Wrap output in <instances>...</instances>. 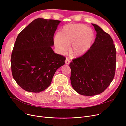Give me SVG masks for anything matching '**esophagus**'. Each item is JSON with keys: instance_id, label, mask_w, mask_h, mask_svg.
Segmentation results:
<instances>
[{"instance_id": "34e87169", "label": "esophagus", "mask_w": 126, "mask_h": 126, "mask_svg": "<svg viewBox=\"0 0 126 126\" xmlns=\"http://www.w3.org/2000/svg\"><path fill=\"white\" fill-rule=\"evenodd\" d=\"M65 63L66 64H69L70 63V60L68 58H67L65 60Z\"/></svg>"}]
</instances>
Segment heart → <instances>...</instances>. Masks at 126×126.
Segmentation results:
<instances>
[{
  "label": "heart",
  "mask_w": 126,
  "mask_h": 126,
  "mask_svg": "<svg viewBox=\"0 0 126 126\" xmlns=\"http://www.w3.org/2000/svg\"><path fill=\"white\" fill-rule=\"evenodd\" d=\"M92 29L81 24L64 26L58 35L54 38V44L58 50L63 54L66 52L71 45L70 53L74 57L81 56L90 49L94 39Z\"/></svg>",
  "instance_id": "heart-1"
}]
</instances>
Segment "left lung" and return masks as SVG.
<instances>
[{"label": "left lung", "instance_id": "8db88e82", "mask_svg": "<svg viewBox=\"0 0 126 126\" xmlns=\"http://www.w3.org/2000/svg\"><path fill=\"white\" fill-rule=\"evenodd\" d=\"M97 32L90 49L70 63V80L78 94L93 96L102 93L113 80L115 74L116 50L110 36L96 24Z\"/></svg>", "mask_w": 126, "mask_h": 126}]
</instances>
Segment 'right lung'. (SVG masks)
<instances>
[{
  "instance_id": "add662e5",
  "label": "right lung",
  "mask_w": 126,
  "mask_h": 126,
  "mask_svg": "<svg viewBox=\"0 0 126 126\" xmlns=\"http://www.w3.org/2000/svg\"><path fill=\"white\" fill-rule=\"evenodd\" d=\"M60 21L37 18L19 34L11 56L15 80L29 92L40 93L50 85L56 70L64 64V57L51 47Z\"/></svg>"
}]
</instances>
